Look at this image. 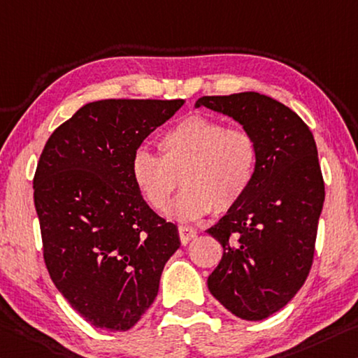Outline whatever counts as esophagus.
Returning a JSON list of instances; mask_svg holds the SVG:
<instances>
[{
	"instance_id": "esophagus-1",
	"label": "esophagus",
	"mask_w": 358,
	"mask_h": 358,
	"mask_svg": "<svg viewBox=\"0 0 358 358\" xmlns=\"http://www.w3.org/2000/svg\"><path fill=\"white\" fill-rule=\"evenodd\" d=\"M178 234L180 239L183 243H188L189 241H192L197 234V231L194 228H189V226H180L178 228Z\"/></svg>"
}]
</instances>
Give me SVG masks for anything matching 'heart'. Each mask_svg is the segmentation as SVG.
<instances>
[{
    "mask_svg": "<svg viewBox=\"0 0 358 358\" xmlns=\"http://www.w3.org/2000/svg\"><path fill=\"white\" fill-rule=\"evenodd\" d=\"M156 156L138 148L130 159V178L151 208H166L182 173L184 191L166 213L192 223L212 212H228L250 191L259 164L257 138L245 129H228L220 119L189 115L159 138Z\"/></svg>",
    "mask_w": 358,
    "mask_h": 358,
    "instance_id": "b5f03b06",
    "label": "heart"
}]
</instances>
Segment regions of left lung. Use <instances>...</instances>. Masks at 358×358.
Returning <instances> with one entry per match:
<instances>
[{"instance_id":"8db88e82","label":"left lung","mask_w":358,"mask_h":358,"mask_svg":"<svg viewBox=\"0 0 358 358\" xmlns=\"http://www.w3.org/2000/svg\"><path fill=\"white\" fill-rule=\"evenodd\" d=\"M194 106L232 117L258 141L250 191L207 229L223 245L207 285L241 319H268L299 292L314 258L325 201L314 135L293 110L258 92L201 97Z\"/></svg>"}]
</instances>
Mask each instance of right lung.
Masks as SVG:
<instances>
[{"instance_id": "add662e5", "label": "right lung", "mask_w": 358, "mask_h": 358, "mask_svg": "<svg viewBox=\"0 0 358 358\" xmlns=\"http://www.w3.org/2000/svg\"><path fill=\"white\" fill-rule=\"evenodd\" d=\"M183 103L92 101L54 130L39 157L33 191L46 268L71 308L97 328H132L180 248L177 224L134 186L130 159Z\"/></svg>"}]
</instances>
